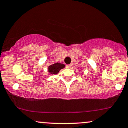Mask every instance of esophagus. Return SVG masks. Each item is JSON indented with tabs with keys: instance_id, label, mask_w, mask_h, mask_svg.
Instances as JSON below:
<instances>
[{
	"instance_id": "1",
	"label": "esophagus",
	"mask_w": 128,
	"mask_h": 128,
	"mask_svg": "<svg viewBox=\"0 0 128 128\" xmlns=\"http://www.w3.org/2000/svg\"><path fill=\"white\" fill-rule=\"evenodd\" d=\"M71 67H72L71 64H68V65L66 66V68H70Z\"/></svg>"
}]
</instances>
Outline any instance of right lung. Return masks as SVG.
Segmentation results:
<instances>
[{
    "label": "right lung",
    "instance_id": "right-lung-1",
    "mask_svg": "<svg viewBox=\"0 0 128 128\" xmlns=\"http://www.w3.org/2000/svg\"><path fill=\"white\" fill-rule=\"evenodd\" d=\"M64 67H65V65L64 64H61L60 62L54 63V64L49 66L48 67V70L47 71H48L49 74L56 75V74H58L60 70L62 69Z\"/></svg>",
    "mask_w": 128,
    "mask_h": 128
}]
</instances>
